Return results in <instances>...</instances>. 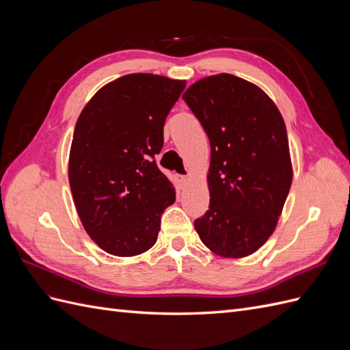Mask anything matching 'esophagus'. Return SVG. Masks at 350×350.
I'll return each instance as SVG.
<instances>
[{
    "instance_id": "obj_1",
    "label": "esophagus",
    "mask_w": 350,
    "mask_h": 350,
    "mask_svg": "<svg viewBox=\"0 0 350 350\" xmlns=\"http://www.w3.org/2000/svg\"><path fill=\"white\" fill-rule=\"evenodd\" d=\"M179 183H181V185H183V187H187V185L189 184V176H187V175H181V176H179Z\"/></svg>"
}]
</instances>
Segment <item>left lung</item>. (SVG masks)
<instances>
[{
	"label": "left lung",
	"mask_w": 350,
	"mask_h": 350,
	"mask_svg": "<svg viewBox=\"0 0 350 350\" xmlns=\"http://www.w3.org/2000/svg\"><path fill=\"white\" fill-rule=\"evenodd\" d=\"M183 99L211 147L210 206L197 234L216 256L248 257L276 229L292 185L283 116L257 84L228 72L197 80Z\"/></svg>",
	"instance_id": "8db88e82"
}]
</instances>
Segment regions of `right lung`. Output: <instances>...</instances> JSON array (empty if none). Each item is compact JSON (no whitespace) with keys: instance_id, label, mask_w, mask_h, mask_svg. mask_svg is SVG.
I'll list each match as a JSON object with an SVG mask.
<instances>
[{"instance_id":"right-lung-1","label":"right lung","mask_w":350,"mask_h":350,"mask_svg":"<svg viewBox=\"0 0 350 350\" xmlns=\"http://www.w3.org/2000/svg\"><path fill=\"white\" fill-rule=\"evenodd\" d=\"M185 80L152 72L105 84L83 108L71 142L68 181L92 241L116 257L150 250L175 187L159 171L163 125Z\"/></svg>"}]
</instances>
